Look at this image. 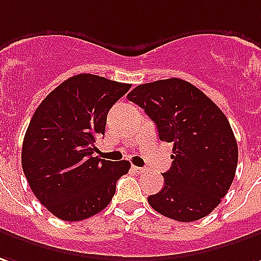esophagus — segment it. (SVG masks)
<instances>
[{
    "label": "esophagus",
    "instance_id": "esophagus-1",
    "mask_svg": "<svg viewBox=\"0 0 261 261\" xmlns=\"http://www.w3.org/2000/svg\"><path fill=\"white\" fill-rule=\"evenodd\" d=\"M133 171L137 172V174H144V172H145V168H143V167H133Z\"/></svg>",
    "mask_w": 261,
    "mask_h": 261
}]
</instances>
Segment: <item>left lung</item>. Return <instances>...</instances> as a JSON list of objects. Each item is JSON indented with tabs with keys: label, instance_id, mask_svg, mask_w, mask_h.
I'll return each mask as SVG.
<instances>
[{
	"label": "left lung",
	"instance_id": "obj_1",
	"mask_svg": "<svg viewBox=\"0 0 261 261\" xmlns=\"http://www.w3.org/2000/svg\"><path fill=\"white\" fill-rule=\"evenodd\" d=\"M127 99L138 105L172 144V165L164 188L148 198L151 207L178 222L207 216L232 185L238 143L218 106L187 80H156L133 89Z\"/></svg>",
	"mask_w": 261,
	"mask_h": 261
}]
</instances>
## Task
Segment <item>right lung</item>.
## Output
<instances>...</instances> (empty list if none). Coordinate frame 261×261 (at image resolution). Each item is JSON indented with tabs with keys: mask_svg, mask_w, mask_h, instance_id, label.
I'll return each instance as SVG.
<instances>
[{
	"mask_svg": "<svg viewBox=\"0 0 261 261\" xmlns=\"http://www.w3.org/2000/svg\"><path fill=\"white\" fill-rule=\"evenodd\" d=\"M131 85L101 76H72L43 99L22 144V169L38 200L56 218L77 222L101 212L130 162L92 156L107 114Z\"/></svg>",
	"mask_w": 261,
	"mask_h": 261,
	"instance_id": "right-lung-1",
	"label": "right lung"
}]
</instances>
